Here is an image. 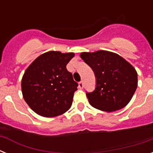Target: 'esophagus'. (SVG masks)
I'll return each mask as SVG.
<instances>
[{
  "label": "esophagus",
  "instance_id": "1",
  "mask_svg": "<svg viewBox=\"0 0 153 153\" xmlns=\"http://www.w3.org/2000/svg\"><path fill=\"white\" fill-rule=\"evenodd\" d=\"M83 86H84V85H83V83L81 81V82H79V89H83Z\"/></svg>",
  "mask_w": 153,
  "mask_h": 153
}]
</instances>
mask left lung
<instances>
[{"label":"left lung","mask_w":153,"mask_h":153,"mask_svg":"<svg viewBox=\"0 0 153 153\" xmlns=\"http://www.w3.org/2000/svg\"><path fill=\"white\" fill-rule=\"evenodd\" d=\"M80 57L95 74V90L86 93L90 105L106 112L126 106L137 88L134 67L120 55L106 51L81 53Z\"/></svg>","instance_id":"8db88e82"}]
</instances>
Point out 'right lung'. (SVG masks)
Masks as SVG:
<instances>
[{"mask_svg": "<svg viewBox=\"0 0 153 153\" xmlns=\"http://www.w3.org/2000/svg\"><path fill=\"white\" fill-rule=\"evenodd\" d=\"M74 53H44L30 65L21 81L23 97L36 113L44 117L61 115L71 107L78 83L67 64Z\"/></svg>", "mask_w": 153, "mask_h": 153, "instance_id": "add662e5", "label": "right lung"}]
</instances>
